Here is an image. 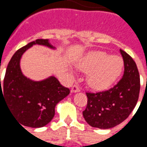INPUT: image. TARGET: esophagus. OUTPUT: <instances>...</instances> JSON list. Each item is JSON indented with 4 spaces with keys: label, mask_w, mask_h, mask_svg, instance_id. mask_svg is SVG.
Instances as JSON below:
<instances>
[{
    "label": "esophagus",
    "mask_w": 147,
    "mask_h": 147,
    "mask_svg": "<svg viewBox=\"0 0 147 147\" xmlns=\"http://www.w3.org/2000/svg\"><path fill=\"white\" fill-rule=\"evenodd\" d=\"M79 91H80V89L79 86H77V85H74V86H72V87H71V92L76 93V92H79Z\"/></svg>",
    "instance_id": "1"
}]
</instances>
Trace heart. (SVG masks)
I'll use <instances>...</instances> for the list:
<instances>
[{"label":"heart","mask_w":147,"mask_h":147,"mask_svg":"<svg viewBox=\"0 0 147 147\" xmlns=\"http://www.w3.org/2000/svg\"><path fill=\"white\" fill-rule=\"evenodd\" d=\"M79 68L88 72L86 81L91 88L105 90L119 78L123 68L121 57L109 56L104 52H92L83 58Z\"/></svg>","instance_id":"obj_1"}]
</instances>
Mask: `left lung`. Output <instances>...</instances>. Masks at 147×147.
Returning a JSON list of instances; mask_svg holds the SVG:
<instances>
[{"instance_id":"left-lung-1","label":"left lung","mask_w":147,"mask_h":147,"mask_svg":"<svg viewBox=\"0 0 147 147\" xmlns=\"http://www.w3.org/2000/svg\"><path fill=\"white\" fill-rule=\"evenodd\" d=\"M124 65L122 79L108 90L86 93L87 105L83 112L87 123L94 127L108 129L128 117L136 107L140 90V78L136 62L120 49Z\"/></svg>"}]
</instances>
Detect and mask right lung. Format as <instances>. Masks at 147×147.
<instances>
[{
    "label": "right lung",
    "mask_w": 147,
    "mask_h": 147,
    "mask_svg": "<svg viewBox=\"0 0 147 147\" xmlns=\"http://www.w3.org/2000/svg\"><path fill=\"white\" fill-rule=\"evenodd\" d=\"M33 45L55 49L49 39H37L18 49L8 63L2 85L0 78V100L1 98L5 100L15 119L22 125L42 127L51 121L56 105L69 94L70 90L62 86L55 76L42 81H33L24 76L20 65V59Z\"/></svg>",
    "instance_id": "obj_1"
}]
</instances>
